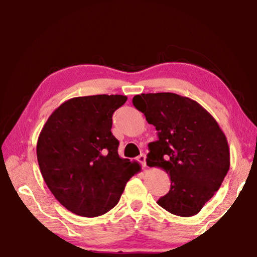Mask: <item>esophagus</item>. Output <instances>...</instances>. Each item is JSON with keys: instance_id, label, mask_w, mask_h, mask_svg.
<instances>
[{"instance_id": "1", "label": "esophagus", "mask_w": 257, "mask_h": 257, "mask_svg": "<svg viewBox=\"0 0 257 257\" xmlns=\"http://www.w3.org/2000/svg\"><path fill=\"white\" fill-rule=\"evenodd\" d=\"M137 160L143 165V167H147V163H146V155L145 154L139 155L137 157Z\"/></svg>"}]
</instances>
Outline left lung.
<instances>
[{
	"label": "left lung",
	"instance_id": "obj_1",
	"mask_svg": "<svg viewBox=\"0 0 257 257\" xmlns=\"http://www.w3.org/2000/svg\"><path fill=\"white\" fill-rule=\"evenodd\" d=\"M133 103L157 130L148 145L147 164L170 176V189L158 205L174 215L197 214L219 189L229 169V148L222 129L207 110L187 97L142 93Z\"/></svg>",
	"mask_w": 257,
	"mask_h": 257
}]
</instances>
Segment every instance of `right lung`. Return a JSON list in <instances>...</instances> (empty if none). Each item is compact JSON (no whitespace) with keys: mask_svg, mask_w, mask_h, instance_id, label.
<instances>
[{"mask_svg":"<svg viewBox=\"0 0 257 257\" xmlns=\"http://www.w3.org/2000/svg\"><path fill=\"white\" fill-rule=\"evenodd\" d=\"M125 101L121 94L72 98L54 110L40 133L42 177L73 214L97 217L109 212L140 170L138 163L119 157V142L111 133L112 114Z\"/></svg>","mask_w":257,"mask_h":257,"instance_id":"1","label":"right lung"}]
</instances>
